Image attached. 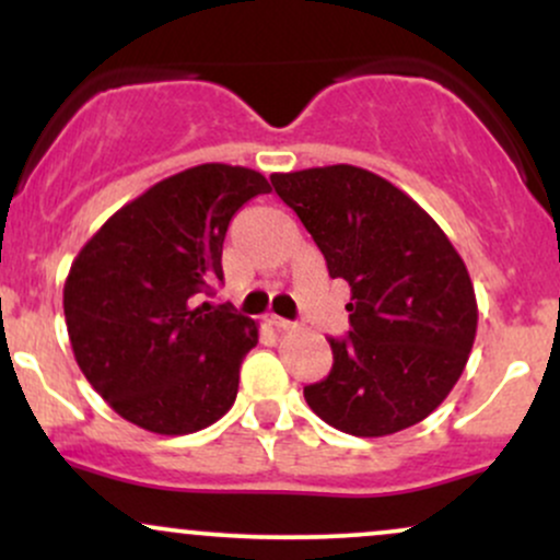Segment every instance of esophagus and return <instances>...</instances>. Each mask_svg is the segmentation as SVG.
<instances>
[{"instance_id": "obj_1", "label": "esophagus", "mask_w": 560, "mask_h": 560, "mask_svg": "<svg viewBox=\"0 0 560 560\" xmlns=\"http://www.w3.org/2000/svg\"><path fill=\"white\" fill-rule=\"evenodd\" d=\"M266 324L273 326L276 331H289V329H292V320H287V318H281V316H273V313L266 318Z\"/></svg>"}]
</instances>
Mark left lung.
Segmentation results:
<instances>
[{
	"instance_id": "left-lung-1",
	"label": "left lung",
	"mask_w": 560,
	"mask_h": 560,
	"mask_svg": "<svg viewBox=\"0 0 560 560\" xmlns=\"http://www.w3.org/2000/svg\"><path fill=\"white\" fill-rule=\"evenodd\" d=\"M271 184L350 284V331L305 387L313 413L355 436L413 427L450 395L477 337V294L445 231L402 189L355 165L273 173Z\"/></svg>"
}]
</instances>
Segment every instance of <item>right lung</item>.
I'll list each match as a JSON object with an SVG mask.
<instances>
[{"mask_svg":"<svg viewBox=\"0 0 560 560\" xmlns=\"http://www.w3.org/2000/svg\"><path fill=\"white\" fill-rule=\"evenodd\" d=\"M266 176L205 163L124 205L81 247L62 289L70 347L102 400L155 434H191L234 405L258 324L197 305L223 281L226 229Z\"/></svg>","mask_w":560,"mask_h":560,"instance_id":"obj_1","label":"right lung"}]
</instances>
